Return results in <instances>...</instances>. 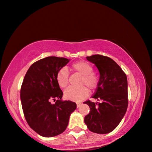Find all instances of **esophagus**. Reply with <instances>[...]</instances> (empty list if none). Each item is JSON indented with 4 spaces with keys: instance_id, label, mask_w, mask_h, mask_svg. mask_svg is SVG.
Segmentation results:
<instances>
[{
    "instance_id": "34e87169",
    "label": "esophagus",
    "mask_w": 152,
    "mask_h": 152,
    "mask_svg": "<svg viewBox=\"0 0 152 152\" xmlns=\"http://www.w3.org/2000/svg\"><path fill=\"white\" fill-rule=\"evenodd\" d=\"M82 104L80 103V102H77L76 103V105H77V108H78V107H80V105H81Z\"/></svg>"
}]
</instances>
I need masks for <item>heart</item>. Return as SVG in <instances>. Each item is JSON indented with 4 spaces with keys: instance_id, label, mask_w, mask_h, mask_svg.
<instances>
[{
    "instance_id": "heart-1",
    "label": "heart",
    "mask_w": 152,
    "mask_h": 152,
    "mask_svg": "<svg viewBox=\"0 0 152 152\" xmlns=\"http://www.w3.org/2000/svg\"><path fill=\"white\" fill-rule=\"evenodd\" d=\"M72 68L76 72L82 76L80 81V88H67L64 91V97L67 100L74 102L83 101L88 96L90 91H94L99 86V76L93 72V68L89 63L85 61H79L72 64ZM56 81L58 86L64 88L68 86L69 82V74L65 68L59 70L56 74Z\"/></svg>"
}]
</instances>
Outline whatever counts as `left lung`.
I'll list each match as a JSON object with an SVG mask.
<instances>
[{
  "instance_id": "8db88e82",
  "label": "left lung",
  "mask_w": 152,
  "mask_h": 152,
  "mask_svg": "<svg viewBox=\"0 0 152 152\" xmlns=\"http://www.w3.org/2000/svg\"><path fill=\"white\" fill-rule=\"evenodd\" d=\"M86 59L99 69L100 82L92 98L86 101L90 113L84 123L91 132L105 134L113 132L124 117L128 106L127 78L121 67L107 56L93 55Z\"/></svg>"
}]
</instances>
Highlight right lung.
Listing matches in <instances>:
<instances>
[{
    "instance_id": "right-lung-1",
    "label": "right lung",
    "mask_w": 152,
    "mask_h": 152,
    "mask_svg": "<svg viewBox=\"0 0 152 152\" xmlns=\"http://www.w3.org/2000/svg\"><path fill=\"white\" fill-rule=\"evenodd\" d=\"M68 59L50 56L30 66L20 88L23 111L28 125L38 134L50 137L61 134L68 125L76 104L61 101L63 92L56 81L59 70ZM52 100L56 102L53 104Z\"/></svg>"
}]
</instances>
